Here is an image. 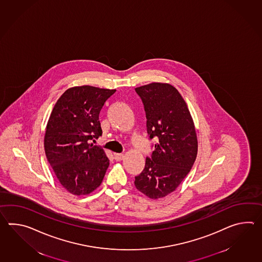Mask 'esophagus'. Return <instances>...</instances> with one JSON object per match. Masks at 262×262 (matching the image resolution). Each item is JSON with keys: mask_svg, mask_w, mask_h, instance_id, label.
Segmentation results:
<instances>
[{"mask_svg": "<svg viewBox=\"0 0 262 262\" xmlns=\"http://www.w3.org/2000/svg\"><path fill=\"white\" fill-rule=\"evenodd\" d=\"M124 157H125V156H124L123 154H118V153L115 154V160H116L117 162H120V161H122Z\"/></svg>", "mask_w": 262, "mask_h": 262, "instance_id": "1", "label": "esophagus"}]
</instances>
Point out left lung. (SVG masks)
I'll return each mask as SVG.
<instances>
[{
	"label": "left lung",
	"mask_w": 262,
	"mask_h": 262,
	"mask_svg": "<svg viewBox=\"0 0 262 262\" xmlns=\"http://www.w3.org/2000/svg\"><path fill=\"white\" fill-rule=\"evenodd\" d=\"M143 101L149 139L157 143L134 185L151 199L174 190L191 171L198 155V136L185 100L176 88L151 82L135 88Z\"/></svg>",
	"instance_id": "8db88e82"
}]
</instances>
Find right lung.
<instances>
[{
    "label": "right lung",
    "mask_w": 262,
    "mask_h": 262,
    "mask_svg": "<svg viewBox=\"0 0 262 262\" xmlns=\"http://www.w3.org/2000/svg\"><path fill=\"white\" fill-rule=\"evenodd\" d=\"M116 89L90 85L69 88L59 98L47 123L44 147L61 185L74 195H85L101 184L109 159L89 144L102 134L99 112Z\"/></svg>",
    "instance_id": "right-lung-1"
}]
</instances>
